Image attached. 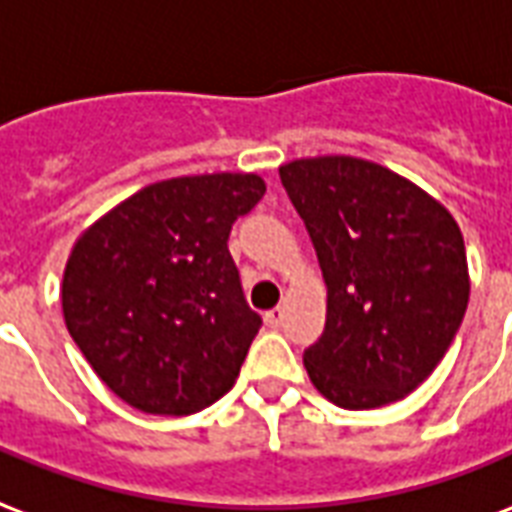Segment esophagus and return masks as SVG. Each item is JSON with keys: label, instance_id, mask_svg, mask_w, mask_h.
I'll list each match as a JSON object with an SVG mask.
<instances>
[{"label": "esophagus", "instance_id": "1", "mask_svg": "<svg viewBox=\"0 0 512 512\" xmlns=\"http://www.w3.org/2000/svg\"><path fill=\"white\" fill-rule=\"evenodd\" d=\"M282 320H285V309H282V306H276V309L266 312L268 328H279V325H282Z\"/></svg>", "mask_w": 512, "mask_h": 512}]
</instances>
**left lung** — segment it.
I'll use <instances>...</instances> for the list:
<instances>
[{"label": "left lung", "instance_id": "1", "mask_svg": "<svg viewBox=\"0 0 512 512\" xmlns=\"http://www.w3.org/2000/svg\"><path fill=\"white\" fill-rule=\"evenodd\" d=\"M328 287L309 380L344 410H374L426 380L469 304L461 227L426 189L377 162L306 157L279 168Z\"/></svg>", "mask_w": 512, "mask_h": 512}]
</instances>
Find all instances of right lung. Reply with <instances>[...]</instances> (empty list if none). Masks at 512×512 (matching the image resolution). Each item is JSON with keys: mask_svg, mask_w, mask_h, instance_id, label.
I'll return each mask as SVG.
<instances>
[{"mask_svg": "<svg viewBox=\"0 0 512 512\" xmlns=\"http://www.w3.org/2000/svg\"><path fill=\"white\" fill-rule=\"evenodd\" d=\"M263 195L257 173L179 176L78 236L64 266V323L130 407L195 415L236 385L263 320L246 306L227 236Z\"/></svg>", "mask_w": 512, "mask_h": 512, "instance_id": "obj_1", "label": "right lung"}]
</instances>
